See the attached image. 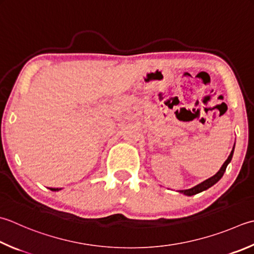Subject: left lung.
Instances as JSON below:
<instances>
[{"mask_svg":"<svg viewBox=\"0 0 254 254\" xmlns=\"http://www.w3.org/2000/svg\"><path fill=\"white\" fill-rule=\"evenodd\" d=\"M235 145H236V143H235ZM235 145H233V147H232V151L230 153V155L228 156L226 162L223 163V165L220 167V170L217 172V174H215V175H213L212 177L208 178V180L203 181L202 183L198 184V185L193 186L192 188H190V190H178V191H180L181 193H184V195H186V196H192V195H196V193H199L203 190H207L208 188H210L211 186L215 185L216 183L219 182L221 180V177L223 176V174H225V172H226V168L228 166V164H229L232 160L233 152H235Z\"/></svg>","mask_w":254,"mask_h":254,"instance_id":"obj_1","label":"left lung"}]
</instances>
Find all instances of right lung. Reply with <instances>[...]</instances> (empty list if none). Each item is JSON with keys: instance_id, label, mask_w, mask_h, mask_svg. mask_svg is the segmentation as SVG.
<instances>
[{"instance_id": "add662e5", "label": "right lung", "mask_w": 254, "mask_h": 254, "mask_svg": "<svg viewBox=\"0 0 254 254\" xmlns=\"http://www.w3.org/2000/svg\"><path fill=\"white\" fill-rule=\"evenodd\" d=\"M59 190H61V188H59ZM58 190V188H56V190H55V188L53 190V188H52V190H55V191H56V190Z\"/></svg>"}]
</instances>
